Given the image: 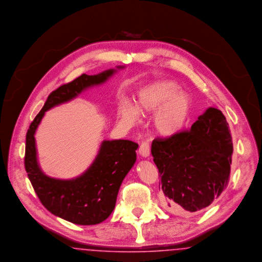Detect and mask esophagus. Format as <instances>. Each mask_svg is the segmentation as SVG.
I'll return each mask as SVG.
<instances>
[{
	"mask_svg": "<svg viewBox=\"0 0 262 262\" xmlns=\"http://www.w3.org/2000/svg\"><path fill=\"white\" fill-rule=\"evenodd\" d=\"M138 153L141 157H149V155H150V141L149 140H145L140 144L139 149H138Z\"/></svg>",
	"mask_w": 262,
	"mask_h": 262,
	"instance_id": "1",
	"label": "esophagus"
}]
</instances>
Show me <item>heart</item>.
Here are the masks:
<instances>
[{
	"mask_svg": "<svg viewBox=\"0 0 262 262\" xmlns=\"http://www.w3.org/2000/svg\"><path fill=\"white\" fill-rule=\"evenodd\" d=\"M178 84L169 81H157L143 86L136 95L135 107L126 105L122 118L127 125H134L137 115H154V126L160 135L170 136L182 129L188 119L191 101L188 95L178 92Z\"/></svg>",
	"mask_w": 262,
	"mask_h": 262,
	"instance_id": "1",
	"label": "heart"
}]
</instances>
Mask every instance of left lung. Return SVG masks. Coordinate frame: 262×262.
Instances as JSON below:
<instances>
[{"label":"left lung","instance_id":"obj_1","mask_svg":"<svg viewBox=\"0 0 262 262\" xmlns=\"http://www.w3.org/2000/svg\"><path fill=\"white\" fill-rule=\"evenodd\" d=\"M151 153L161 178L162 206L186 214L205 209L227 187L233 143L222 112L209 107L190 130L153 140Z\"/></svg>","mask_w":262,"mask_h":262}]
</instances>
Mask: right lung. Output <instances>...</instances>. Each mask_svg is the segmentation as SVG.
Here are the masks:
<instances>
[{
  "mask_svg": "<svg viewBox=\"0 0 262 262\" xmlns=\"http://www.w3.org/2000/svg\"><path fill=\"white\" fill-rule=\"evenodd\" d=\"M114 73L115 69L93 76L83 74L60 85L49 95L26 135L24 165L38 198L53 214L74 224L94 225L108 219L115 208L120 186L136 163L138 144L125 139L103 140L84 173L72 179H57L46 176L39 166L35 133L48 110L72 100L91 86L103 84Z\"/></svg>",
  "mask_w": 262,
  "mask_h": 262,
  "instance_id": "add662e5",
  "label": "right lung"
}]
</instances>
